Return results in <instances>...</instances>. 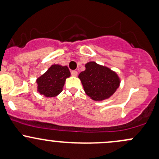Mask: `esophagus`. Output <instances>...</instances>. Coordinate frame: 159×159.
Segmentation results:
<instances>
[{"label":"esophagus","instance_id":"esophagus-1","mask_svg":"<svg viewBox=\"0 0 159 159\" xmlns=\"http://www.w3.org/2000/svg\"><path fill=\"white\" fill-rule=\"evenodd\" d=\"M71 75H72L73 76H77V71H76V70L71 71Z\"/></svg>","mask_w":159,"mask_h":159}]
</instances>
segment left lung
<instances>
[{
	"label": "left lung",
	"instance_id": "8db88e82",
	"mask_svg": "<svg viewBox=\"0 0 159 159\" xmlns=\"http://www.w3.org/2000/svg\"><path fill=\"white\" fill-rule=\"evenodd\" d=\"M86 70L80 73L85 93L90 98L96 102L108 99L117 91L120 79L115 71L95 61L85 64Z\"/></svg>",
	"mask_w": 159,
	"mask_h": 159
}]
</instances>
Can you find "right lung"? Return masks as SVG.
Returning <instances> with one entry per match:
<instances>
[{
  "label": "right lung",
  "mask_w": 159,
  "mask_h": 159,
  "mask_svg": "<svg viewBox=\"0 0 159 159\" xmlns=\"http://www.w3.org/2000/svg\"><path fill=\"white\" fill-rule=\"evenodd\" d=\"M70 72L66 66L53 64L36 79L37 92L45 97H55L63 91L66 78Z\"/></svg>",
  "instance_id": "obj_1"
}]
</instances>
